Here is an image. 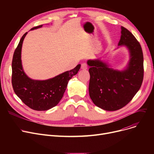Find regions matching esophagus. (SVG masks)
<instances>
[{
	"instance_id": "esophagus-1",
	"label": "esophagus",
	"mask_w": 154,
	"mask_h": 154,
	"mask_svg": "<svg viewBox=\"0 0 154 154\" xmlns=\"http://www.w3.org/2000/svg\"><path fill=\"white\" fill-rule=\"evenodd\" d=\"M81 69L82 70H86L87 69V65L85 63H83L81 65Z\"/></svg>"
}]
</instances>
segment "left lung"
I'll list each match as a JSON object with an SVG mask.
<instances>
[{
  "label": "left lung",
  "mask_w": 154,
  "mask_h": 154,
  "mask_svg": "<svg viewBox=\"0 0 154 154\" xmlns=\"http://www.w3.org/2000/svg\"><path fill=\"white\" fill-rule=\"evenodd\" d=\"M118 45L126 47L130 55L127 66L122 70L110 67L100 59L87 60L90 67V97L96 106L107 111L120 109L131 102L140 89L143 78L142 47L134 35L124 27H121Z\"/></svg>",
  "instance_id": "1"
}]
</instances>
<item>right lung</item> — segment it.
I'll return each instance as SVG.
<instances>
[{
	"label": "right lung",
	"instance_id": "add662e5",
	"mask_svg": "<svg viewBox=\"0 0 154 154\" xmlns=\"http://www.w3.org/2000/svg\"><path fill=\"white\" fill-rule=\"evenodd\" d=\"M42 27L40 25L30 29ZM27 34H24L15 48L12 63V84L14 92L20 100L30 109L42 111L50 109L59 103L66 90L69 80L77 74L81 65L66 71L52 79L44 80L29 78L23 71L21 51L23 39Z\"/></svg>",
	"mask_w": 154,
	"mask_h": 154
}]
</instances>
